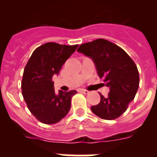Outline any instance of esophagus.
<instances>
[{
  "label": "esophagus",
  "mask_w": 157,
  "mask_h": 157,
  "mask_svg": "<svg viewBox=\"0 0 157 157\" xmlns=\"http://www.w3.org/2000/svg\"><path fill=\"white\" fill-rule=\"evenodd\" d=\"M79 92L82 93V94H88L89 93H90L88 90H83V89H81V90H79Z\"/></svg>",
  "instance_id": "34e87169"
}]
</instances>
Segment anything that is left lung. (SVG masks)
I'll list each match as a JSON object with an SVG mask.
<instances>
[{
	"label": "left lung",
	"instance_id": "1",
	"mask_svg": "<svg viewBox=\"0 0 157 157\" xmlns=\"http://www.w3.org/2000/svg\"><path fill=\"white\" fill-rule=\"evenodd\" d=\"M77 51L92 59L98 76L109 87L108 97L100 94L101 101L91 107V111L104 120L120 117L134 99L139 86L134 62L120 47L105 39L82 44Z\"/></svg>",
	"mask_w": 157,
	"mask_h": 157
}]
</instances>
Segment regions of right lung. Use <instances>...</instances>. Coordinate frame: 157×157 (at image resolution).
Wrapping results in <instances>:
<instances>
[{
    "instance_id": "1",
    "label": "right lung",
    "mask_w": 157,
    "mask_h": 157,
    "mask_svg": "<svg viewBox=\"0 0 157 157\" xmlns=\"http://www.w3.org/2000/svg\"><path fill=\"white\" fill-rule=\"evenodd\" d=\"M78 45H65L48 42L33 52L23 71L21 88L29 110L45 124H54L64 118L71 109L76 90H54L53 75L59 74Z\"/></svg>"
}]
</instances>
